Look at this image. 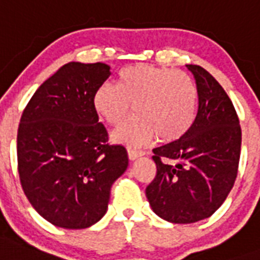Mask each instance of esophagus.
I'll list each match as a JSON object with an SVG mask.
<instances>
[{"label":"esophagus","instance_id":"esophagus-1","mask_svg":"<svg viewBox=\"0 0 260 260\" xmlns=\"http://www.w3.org/2000/svg\"><path fill=\"white\" fill-rule=\"evenodd\" d=\"M143 155H144L143 151L135 150V148H128V158H129L131 160H136V159L143 156Z\"/></svg>","mask_w":260,"mask_h":260}]
</instances>
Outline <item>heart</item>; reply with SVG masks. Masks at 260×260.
Returning a JSON list of instances; mask_svg holds the SVG:
<instances>
[{
  "label": "heart",
  "mask_w": 260,
  "mask_h": 260,
  "mask_svg": "<svg viewBox=\"0 0 260 260\" xmlns=\"http://www.w3.org/2000/svg\"><path fill=\"white\" fill-rule=\"evenodd\" d=\"M197 87L182 71L135 64L122 69L117 86L104 83L95 90L93 106L104 121L117 125L134 108V116L112 134L125 146H143L158 136L160 142L182 138L197 112Z\"/></svg>",
  "instance_id": "1"
}]
</instances>
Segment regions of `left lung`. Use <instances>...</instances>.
<instances>
[{"instance_id":"8db88e82","label":"left lung","mask_w":260,"mask_h":260,"mask_svg":"<svg viewBox=\"0 0 260 260\" xmlns=\"http://www.w3.org/2000/svg\"><path fill=\"white\" fill-rule=\"evenodd\" d=\"M193 74L198 110L182 138L154 148L156 175L147 186L151 209L174 224L210 217L222 205L238 175L242 129L234 104L212 75L186 64Z\"/></svg>"}]
</instances>
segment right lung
<instances>
[{"mask_svg": "<svg viewBox=\"0 0 260 260\" xmlns=\"http://www.w3.org/2000/svg\"><path fill=\"white\" fill-rule=\"evenodd\" d=\"M105 63L70 62L40 85L17 132L18 174L28 201L47 221L83 230L108 210L110 187L125 173L128 154L109 146L93 106L109 78Z\"/></svg>", "mask_w": 260, "mask_h": 260, "instance_id": "obj_1", "label": "right lung"}]
</instances>
